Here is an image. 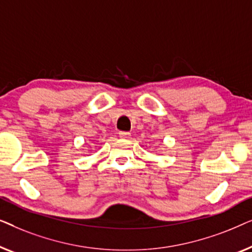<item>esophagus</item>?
I'll use <instances>...</instances> for the list:
<instances>
[{
  "instance_id": "34e87169",
  "label": "esophagus",
  "mask_w": 252,
  "mask_h": 252,
  "mask_svg": "<svg viewBox=\"0 0 252 252\" xmlns=\"http://www.w3.org/2000/svg\"><path fill=\"white\" fill-rule=\"evenodd\" d=\"M119 136L122 137V139H128V137H130V133H128V132H120L119 133Z\"/></svg>"
}]
</instances>
